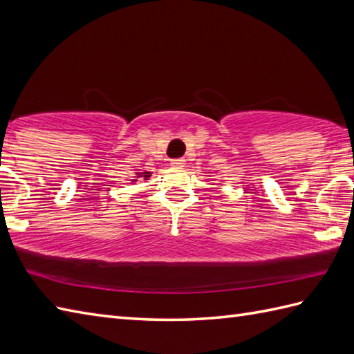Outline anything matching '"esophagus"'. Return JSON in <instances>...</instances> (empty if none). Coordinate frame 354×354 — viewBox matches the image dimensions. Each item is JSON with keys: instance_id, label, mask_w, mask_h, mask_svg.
I'll use <instances>...</instances> for the list:
<instances>
[{"instance_id": "esophagus-1", "label": "esophagus", "mask_w": 354, "mask_h": 354, "mask_svg": "<svg viewBox=\"0 0 354 354\" xmlns=\"http://www.w3.org/2000/svg\"><path fill=\"white\" fill-rule=\"evenodd\" d=\"M171 167L172 168H177V169H182L185 167V159H172L171 160Z\"/></svg>"}]
</instances>
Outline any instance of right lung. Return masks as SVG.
<instances>
[{
    "label": "right lung",
    "instance_id": "add662e5",
    "mask_svg": "<svg viewBox=\"0 0 354 354\" xmlns=\"http://www.w3.org/2000/svg\"><path fill=\"white\" fill-rule=\"evenodd\" d=\"M151 174H153V172H150V171L136 172V176H135V178H132V180H131V183L133 185V183H136V182H138V180H149V178L151 177Z\"/></svg>",
    "mask_w": 354,
    "mask_h": 354
}]
</instances>
